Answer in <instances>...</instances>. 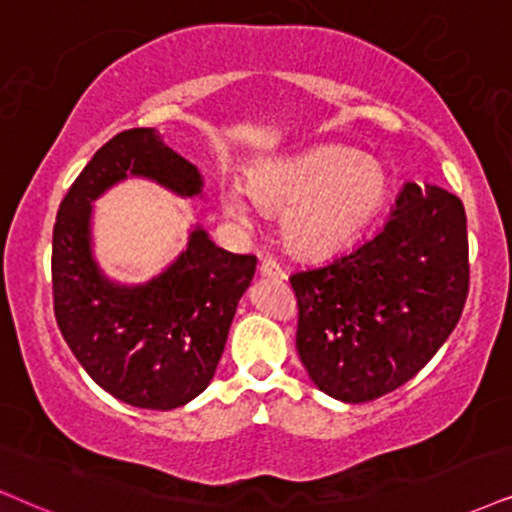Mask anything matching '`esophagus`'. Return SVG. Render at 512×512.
Listing matches in <instances>:
<instances>
[{"label": "esophagus", "instance_id": "34e87169", "mask_svg": "<svg viewBox=\"0 0 512 512\" xmlns=\"http://www.w3.org/2000/svg\"><path fill=\"white\" fill-rule=\"evenodd\" d=\"M260 274L262 276H269V278H286V271H283V267L276 260H271V257H267V260H262Z\"/></svg>", "mask_w": 512, "mask_h": 512}]
</instances>
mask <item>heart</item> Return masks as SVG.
Here are the masks:
<instances>
[{"label":"heart","instance_id":"1","mask_svg":"<svg viewBox=\"0 0 512 512\" xmlns=\"http://www.w3.org/2000/svg\"><path fill=\"white\" fill-rule=\"evenodd\" d=\"M387 189L383 165L342 146L267 160L252 167L243 186L255 208L283 212V238L300 255H326L359 236L383 208ZM244 197L231 186L222 191V208L248 224L250 204Z\"/></svg>","mask_w":512,"mask_h":512}]
</instances>
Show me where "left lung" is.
<instances>
[{
    "label": "left lung",
    "mask_w": 512,
    "mask_h": 512,
    "mask_svg": "<svg viewBox=\"0 0 512 512\" xmlns=\"http://www.w3.org/2000/svg\"><path fill=\"white\" fill-rule=\"evenodd\" d=\"M295 347L321 392L361 404L435 357L470 290L468 222L454 193L406 184L378 234L290 274Z\"/></svg>",
    "instance_id": "8db88e82"
}]
</instances>
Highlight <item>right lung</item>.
<instances>
[{"mask_svg":"<svg viewBox=\"0 0 512 512\" xmlns=\"http://www.w3.org/2000/svg\"><path fill=\"white\" fill-rule=\"evenodd\" d=\"M127 174L151 177L181 196L200 193V174L151 127L103 144L61 200L51 241L54 314L63 340L96 385L125 404L170 411L189 404L222 359L255 255L217 248L203 229L163 274L115 286L92 257V200Z\"/></svg>","mask_w":512,"mask_h":512,"instance_id":"obj_1","label":"right lung"}]
</instances>
